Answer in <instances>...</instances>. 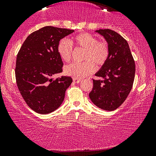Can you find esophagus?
Returning <instances> with one entry per match:
<instances>
[{"label":"esophagus","mask_w":156,"mask_h":156,"mask_svg":"<svg viewBox=\"0 0 156 156\" xmlns=\"http://www.w3.org/2000/svg\"><path fill=\"white\" fill-rule=\"evenodd\" d=\"M73 83H80L81 80H80V79L73 78Z\"/></svg>","instance_id":"1"}]
</instances>
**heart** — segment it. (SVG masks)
Wrapping results in <instances>:
<instances>
[{"label": "heart", "instance_id": "obj_1", "mask_svg": "<svg viewBox=\"0 0 156 156\" xmlns=\"http://www.w3.org/2000/svg\"><path fill=\"white\" fill-rule=\"evenodd\" d=\"M73 46L84 49L81 63H72L65 69L66 75L78 79L86 77L94 72L95 65L103 66L107 61L110 51L105 41H98L95 36L87 33L78 34L73 37L72 43L66 38L62 39L58 44V52L62 60L69 62L72 58Z\"/></svg>", "mask_w": 156, "mask_h": 156}]
</instances>
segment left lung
I'll list each match as a JSON object with an SVG mask.
<instances>
[{"mask_svg": "<svg viewBox=\"0 0 156 156\" xmlns=\"http://www.w3.org/2000/svg\"><path fill=\"white\" fill-rule=\"evenodd\" d=\"M96 33L104 37L109 47V56L93 79V88L89 94L91 101L101 109L112 111L126 99L133 87L135 73L134 59L126 39L110 29Z\"/></svg>", "mask_w": 156, "mask_h": 156, "instance_id": "1", "label": "left lung"}]
</instances>
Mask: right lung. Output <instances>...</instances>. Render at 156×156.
<instances>
[{
  "label": "right lung",
  "instance_id": "obj_1",
  "mask_svg": "<svg viewBox=\"0 0 156 156\" xmlns=\"http://www.w3.org/2000/svg\"><path fill=\"white\" fill-rule=\"evenodd\" d=\"M73 32L66 28L44 27L30 34L17 54V87L27 105L34 112L51 113L65 99L72 78L62 76L53 80L51 76L62 72L63 62L57 49L59 41Z\"/></svg>",
  "mask_w": 156,
  "mask_h": 156
}]
</instances>
